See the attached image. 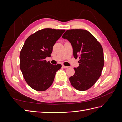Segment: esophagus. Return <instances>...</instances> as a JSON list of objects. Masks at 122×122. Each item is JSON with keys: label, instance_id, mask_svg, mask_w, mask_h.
I'll return each mask as SVG.
<instances>
[{"label": "esophagus", "instance_id": "34e87169", "mask_svg": "<svg viewBox=\"0 0 122 122\" xmlns=\"http://www.w3.org/2000/svg\"><path fill=\"white\" fill-rule=\"evenodd\" d=\"M62 67H63L64 68H65V69H67V68H68V67H67V66H64V65H62Z\"/></svg>", "mask_w": 122, "mask_h": 122}]
</instances>
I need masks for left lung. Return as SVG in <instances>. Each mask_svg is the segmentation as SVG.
Masks as SVG:
<instances>
[{
	"label": "left lung",
	"mask_w": 122,
	"mask_h": 122,
	"mask_svg": "<svg viewBox=\"0 0 122 122\" xmlns=\"http://www.w3.org/2000/svg\"><path fill=\"white\" fill-rule=\"evenodd\" d=\"M62 38L71 44L75 58H79V66L74 68L75 74L69 80L75 89L83 91L89 89L101 75L104 64L102 47L90 32L84 29H70Z\"/></svg>",
	"instance_id": "obj_1"
}]
</instances>
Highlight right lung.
Listing matches in <instances>:
<instances>
[{
  "label": "right lung",
  "mask_w": 122,
  "mask_h": 122,
  "mask_svg": "<svg viewBox=\"0 0 122 122\" xmlns=\"http://www.w3.org/2000/svg\"><path fill=\"white\" fill-rule=\"evenodd\" d=\"M65 29L44 28L26 40L20 54V67L26 82L37 91H44L52 85L55 74L61 68L45 58L50 56L53 47Z\"/></svg>",
  "instance_id": "1"
}]
</instances>
